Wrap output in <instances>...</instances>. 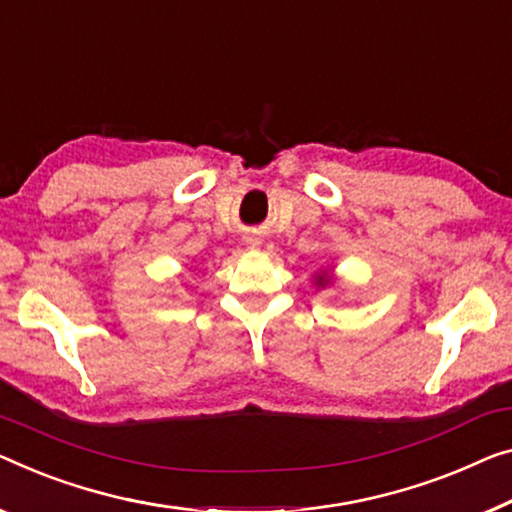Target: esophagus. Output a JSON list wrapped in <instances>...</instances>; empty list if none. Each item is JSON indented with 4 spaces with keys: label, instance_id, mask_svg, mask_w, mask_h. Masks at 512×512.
Masks as SVG:
<instances>
[{
    "label": "esophagus",
    "instance_id": "1",
    "mask_svg": "<svg viewBox=\"0 0 512 512\" xmlns=\"http://www.w3.org/2000/svg\"><path fill=\"white\" fill-rule=\"evenodd\" d=\"M248 243L250 246H259V239H255V236H248Z\"/></svg>",
    "mask_w": 512,
    "mask_h": 512
}]
</instances>
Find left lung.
<instances>
[{"mask_svg":"<svg viewBox=\"0 0 512 512\" xmlns=\"http://www.w3.org/2000/svg\"><path fill=\"white\" fill-rule=\"evenodd\" d=\"M317 282H319V285H324V282H329V280H326V278H319Z\"/></svg>","mask_w":512,"mask_h":512,"instance_id":"left-lung-1","label":"left lung"}]
</instances>
